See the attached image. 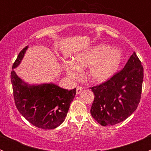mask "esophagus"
I'll return each mask as SVG.
<instances>
[{
	"label": "esophagus",
	"mask_w": 151,
	"mask_h": 151,
	"mask_svg": "<svg viewBox=\"0 0 151 151\" xmlns=\"http://www.w3.org/2000/svg\"><path fill=\"white\" fill-rule=\"evenodd\" d=\"M83 88L81 87V86H78V87L76 88V94H80L81 92L82 91V90H83Z\"/></svg>",
	"instance_id": "34e87169"
}]
</instances>
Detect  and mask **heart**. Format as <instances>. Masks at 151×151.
Masks as SVG:
<instances>
[{
    "label": "heart",
    "instance_id": "obj_1",
    "mask_svg": "<svg viewBox=\"0 0 151 151\" xmlns=\"http://www.w3.org/2000/svg\"><path fill=\"white\" fill-rule=\"evenodd\" d=\"M123 54L119 49L108 45H99L76 54L74 62L67 61L64 66L69 76L76 78L81 69L88 67L87 77L94 83L104 82L117 73L122 64Z\"/></svg>",
    "mask_w": 151,
    "mask_h": 151
}]
</instances>
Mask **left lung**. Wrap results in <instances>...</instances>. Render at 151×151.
I'll return each mask as SVG.
<instances>
[{"label":"left lung","instance_id":"1","mask_svg":"<svg viewBox=\"0 0 151 151\" xmlns=\"http://www.w3.org/2000/svg\"><path fill=\"white\" fill-rule=\"evenodd\" d=\"M143 78V66L134 52L121 71L106 82L90 88L94 94L92 117L104 126L127 119L139 104Z\"/></svg>","mask_w":151,"mask_h":151}]
</instances>
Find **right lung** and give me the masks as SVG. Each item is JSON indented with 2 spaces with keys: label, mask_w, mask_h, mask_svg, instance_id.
<instances>
[{
  "label": "right lung",
  "mask_w": 151,
  "mask_h": 151,
  "mask_svg": "<svg viewBox=\"0 0 151 151\" xmlns=\"http://www.w3.org/2000/svg\"><path fill=\"white\" fill-rule=\"evenodd\" d=\"M28 49L19 54L12 68L11 78L14 101L17 110L31 124L42 129H54L64 121L76 88L66 90L53 83L29 85L16 74Z\"/></svg>",
  "instance_id": "right-lung-1"
}]
</instances>
